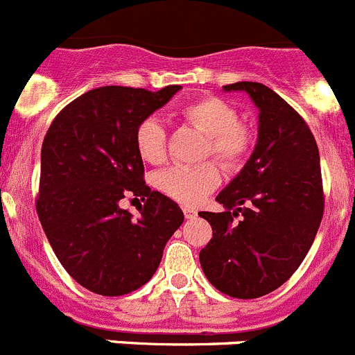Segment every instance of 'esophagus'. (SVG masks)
<instances>
[{"mask_svg":"<svg viewBox=\"0 0 355 355\" xmlns=\"http://www.w3.org/2000/svg\"><path fill=\"white\" fill-rule=\"evenodd\" d=\"M183 213H184V216H187V218H196V216H197V209L190 208V206H184Z\"/></svg>","mask_w":355,"mask_h":355,"instance_id":"obj_1","label":"esophagus"}]
</instances>
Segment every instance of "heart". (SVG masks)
Listing matches in <instances>:
<instances>
[{
  "label": "heart",
  "mask_w": 355,
  "mask_h": 355,
  "mask_svg": "<svg viewBox=\"0 0 355 355\" xmlns=\"http://www.w3.org/2000/svg\"><path fill=\"white\" fill-rule=\"evenodd\" d=\"M181 117L208 135L206 155H213L225 168H236L245 162L254 146V131L238 121V112L222 97L202 96L180 110ZM135 146L140 158L158 165L167 153V131L158 117H146L135 130ZM220 181L215 163L178 165L156 175L159 192L181 205L193 206L205 199Z\"/></svg>",
  "instance_id": "1"
}]
</instances>
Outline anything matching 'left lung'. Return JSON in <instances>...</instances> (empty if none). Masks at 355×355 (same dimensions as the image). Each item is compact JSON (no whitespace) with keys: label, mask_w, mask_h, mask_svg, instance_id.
<instances>
[{"label":"left lung","mask_w":355,"mask_h":355,"mask_svg":"<svg viewBox=\"0 0 355 355\" xmlns=\"http://www.w3.org/2000/svg\"><path fill=\"white\" fill-rule=\"evenodd\" d=\"M258 108L252 155L216 200L222 213L200 211L213 238L199 252L202 272L222 293L258 299L293 275L311 249L324 215L315 137L283 97L263 83L238 81ZM242 218L234 222V216Z\"/></svg>","instance_id":"left-lung-1"}]
</instances>
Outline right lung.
Returning a JSON list of instances; mask_svg holds the SVG:
<instances>
[{"label":"right lung","mask_w":355,"mask_h":355,"mask_svg":"<svg viewBox=\"0 0 355 355\" xmlns=\"http://www.w3.org/2000/svg\"><path fill=\"white\" fill-rule=\"evenodd\" d=\"M180 85L158 92L99 87L69 103L44 137L37 213L56 258L78 284L119 297L155 275L181 208L144 181L135 130L167 105ZM146 200L135 219L118 202Z\"/></svg>","instance_id":"right-lung-1"}]
</instances>
